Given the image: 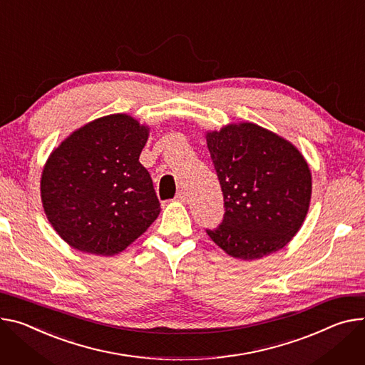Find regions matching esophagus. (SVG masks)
<instances>
[{"label": "esophagus", "mask_w": 365, "mask_h": 365, "mask_svg": "<svg viewBox=\"0 0 365 365\" xmlns=\"http://www.w3.org/2000/svg\"><path fill=\"white\" fill-rule=\"evenodd\" d=\"M176 200L180 201V202H186L187 201V195L185 190H179L178 195H176Z\"/></svg>", "instance_id": "34e87169"}]
</instances>
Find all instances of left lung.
<instances>
[{"instance_id": "obj_1", "label": "left lung", "mask_w": 365, "mask_h": 365, "mask_svg": "<svg viewBox=\"0 0 365 365\" xmlns=\"http://www.w3.org/2000/svg\"><path fill=\"white\" fill-rule=\"evenodd\" d=\"M207 144L224 217L207 235L230 256L253 260L282 249L300 230L312 197V173L291 143L255 123L208 132Z\"/></svg>"}]
</instances>
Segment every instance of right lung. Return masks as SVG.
<instances>
[{
	"instance_id": "1",
	"label": "right lung",
	"mask_w": 365,
	"mask_h": 365,
	"mask_svg": "<svg viewBox=\"0 0 365 365\" xmlns=\"http://www.w3.org/2000/svg\"><path fill=\"white\" fill-rule=\"evenodd\" d=\"M148 128L128 115L96 119L48 158L41 180L45 214L77 250L112 256L160 214L151 176L140 163Z\"/></svg>"
}]
</instances>
